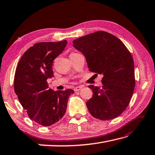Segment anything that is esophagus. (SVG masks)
<instances>
[{"instance_id":"34e87169","label":"esophagus","mask_w":155,"mask_h":155,"mask_svg":"<svg viewBox=\"0 0 155 155\" xmlns=\"http://www.w3.org/2000/svg\"><path fill=\"white\" fill-rule=\"evenodd\" d=\"M82 88V87L81 86H77V87H74V91H80L81 89Z\"/></svg>"}]
</instances>
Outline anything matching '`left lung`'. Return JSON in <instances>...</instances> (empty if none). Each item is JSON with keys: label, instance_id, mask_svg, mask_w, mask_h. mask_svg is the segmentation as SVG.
Listing matches in <instances>:
<instances>
[{"label": "left lung", "instance_id": "left-lung-1", "mask_svg": "<svg viewBox=\"0 0 155 155\" xmlns=\"http://www.w3.org/2000/svg\"><path fill=\"white\" fill-rule=\"evenodd\" d=\"M73 43L86 57L89 70L103 75L101 89L88 86L93 91L86 102L90 113L101 120L118 117L128 106L135 86L131 53L118 38L102 31L81 37Z\"/></svg>", "mask_w": 155, "mask_h": 155}]
</instances>
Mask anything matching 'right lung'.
Returning <instances> with one entry per match:
<instances>
[{
	"instance_id": "1",
	"label": "right lung",
	"mask_w": 155,
	"mask_h": 155,
	"mask_svg": "<svg viewBox=\"0 0 155 155\" xmlns=\"http://www.w3.org/2000/svg\"><path fill=\"white\" fill-rule=\"evenodd\" d=\"M67 41L37 43L22 55L16 69L14 89L33 121L49 126L62 118L73 90L54 91L47 80L53 76V62L64 51Z\"/></svg>"
}]
</instances>
